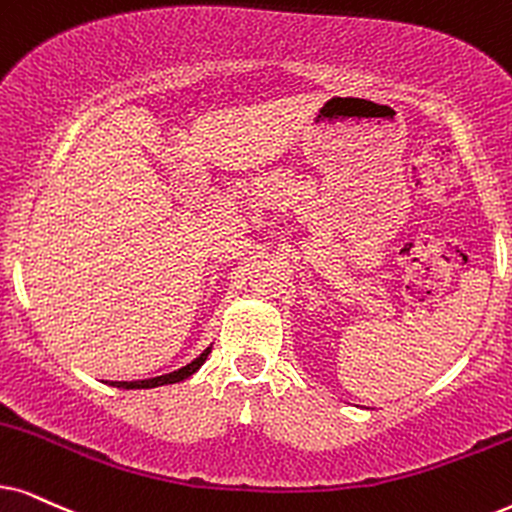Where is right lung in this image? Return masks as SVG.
<instances>
[{"label": "right lung", "instance_id": "obj_1", "mask_svg": "<svg viewBox=\"0 0 512 512\" xmlns=\"http://www.w3.org/2000/svg\"><path fill=\"white\" fill-rule=\"evenodd\" d=\"M210 349H212V347L205 349V352L200 354V357L193 359L191 364L181 366L179 371H172V373L158 375V378H148V380H132V383H125V380H122V383H111V385H113V387H122V390H148V387H160V385H172V383H181V380H186V378H189V375L196 373L198 368L205 364V359H208Z\"/></svg>", "mask_w": 512, "mask_h": 512}]
</instances>
